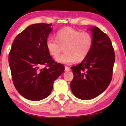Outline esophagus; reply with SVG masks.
<instances>
[{"label": "esophagus", "mask_w": 126, "mask_h": 126, "mask_svg": "<svg viewBox=\"0 0 126 126\" xmlns=\"http://www.w3.org/2000/svg\"><path fill=\"white\" fill-rule=\"evenodd\" d=\"M65 71H69L70 70V69L68 66H65Z\"/></svg>", "instance_id": "obj_1"}]
</instances>
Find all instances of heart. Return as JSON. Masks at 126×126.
Segmentation results:
<instances>
[{
    "instance_id": "obj_1",
    "label": "heart",
    "mask_w": 126,
    "mask_h": 126,
    "mask_svg": "<svg viewBox=\"0 0 126 126\" xmlns=\"http://www.w3.org/2000/svg\"><path fill=\"white\" fill-rule=\"evenodd\" d=\"M56 39L47 38L46 47L53 57H56L65 46V53L57 57L56 61L64 64H72L76 61L81 62L85 59L90 53L93 46V37L87 32H81L71 27H66L58 31Z\"/></svg>"
}]
</instances>
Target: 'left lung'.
<instances>
[{
    "instance_id": "obj_1",
    "label": "left lung",
    "mask_w": 126,
    "mask_h": 126,
    "mask_svg": "<svg viewBox=\"0 0 126 126\" xmlns=\"http://www.w3.org/2000/svg\"><path fill=\"white\" fill-rule=\"evenodd\" d=\"M92 32L93 46L87 57L72 67L73 79L70 89L78 99H92L107 88L112 79L115 56L108 36L97 27L88 29Z\"/></svg>"
}]
</instances>
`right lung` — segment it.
I'll list each match as a JSON object with an SVG mask.
<instances>
[{"mask_svg":"<svg viewBox=\"0 0 126 126\" xmlns=\"http://www.w3.org/2000/svg\"><path fill=\"white\" fill-rule=\"evenodd\" d=\"M51 24L29 26L15 37L8 56L13 83L26 99L38 101L49 96L53 82L65 70L55 63L46 47ZM47 66L41 68L42 65Z\"/></svg>","mask_w":126,"mask_h":126,"instance_id":"right-lung-1","label":"right lung"}]
</instances>
